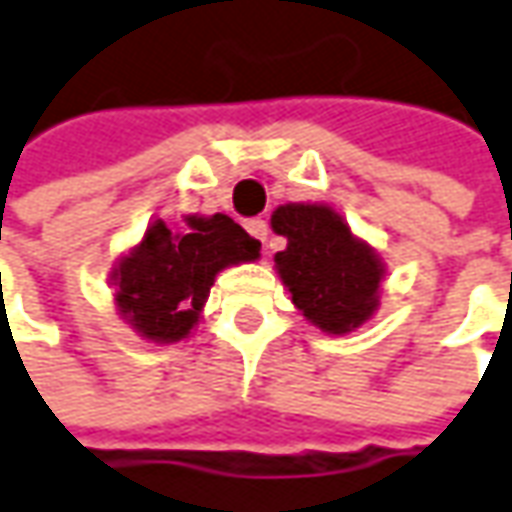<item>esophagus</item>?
Here are the masks:
<instances>
[{"mask_svg": "<svg viewBox=\"0 0 512 512\" xmlns=\"http://www.w3.org/2000/svg\"><path fill=\"white\" fill-rule=\"evenodd\" d=\"M246 229H249V235L257 238L263 246H266V238H269V223L263 221V218H252V221L246 223Z\"/></svg>", "mask_w": 512, "mask_h": 512, "instance_id": "esophagus-1", "label": "esophagus"}]
</instances>
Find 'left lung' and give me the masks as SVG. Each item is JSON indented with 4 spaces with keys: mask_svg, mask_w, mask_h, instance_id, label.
Returning a JSON list of instances; mask_svg holds the SVG:
<instances>
[{
    "mask_svg": "<svg viewBox=\"0 0 512 512\" xmlns=\"http://www.w3.org/2000/svg\"><path fill=\"white\" fill-rule=\"evenodd\" d=\"M272 229L286 238L274 269L311 326L323 334H348L377 314L385 263L334 206L283 203L274 209Z\"/></svg>",
    "mask_w": 512,
    "mask_h": 512,
    "instance_id": "left-lung-1",
    "label": "left lung"
}]
</instances>
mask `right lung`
<instances>
[{
	"label": "right lung",
	"instance_id": "1",
	"mask_svg": "<svg viewBox=\"0 0 512 512\" xmlns=\"http://www.w3.org/2000/svg\"><path fill=\"white\" fill-rule=\"evenodd\" d=\"M257 257L260 243L229 215H184L178 229L155 218L115 260V311L147 343H181L198 328L215 277Z\"/></svg>",
	"mask_w": 512,
	"mask_h": 512
}]
</instances>
